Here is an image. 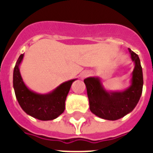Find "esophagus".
Returning a JSON list of instances; mask_svg holds the SVG:
<instances>
[{
  "label": "esophagus",
  "instance_id": "1",
  "mask_svg": "<svg viewBox=\"0 0 153 153\" xmlns=\"http://www.w3.org/2000/svg\"><path fill=\"white\" fill-rule=\"evenodd\" d=\"M89 75H90V72L88 71H83L82 72H81V74H79V76H80L82 79H85L86 77H88Z\"/></svg>",
  "mask_w": 153,
  "mask_h": 153
}]
</instances>
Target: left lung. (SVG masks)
<instances>
[{
    "mask_svg": "<svg viewBox=\"0 0 153 153\" xmlns=\"http://www.w3.org/2000/svg\"><path fill=\"white\" fill-rule=\"evenodd\" d=\"M131 59L134 62L131 85L123 91H108L104 88L98 77L84 79L90 109L102 119L115 121L123 117L133 110L140 100L143 89V72L140 59L128 48Z\"/></svg>",
    "mask_w": 153,
    "mask_h": 153,
    "instance_id": "1",
    "label": "left lung"
}]
</instances>
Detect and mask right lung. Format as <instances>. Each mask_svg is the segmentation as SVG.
Here are the masks:
<instances>
[{"instance_id":"add662e5","label":"right lung","mask_w":153,"mask_h":153,"mask_svg":"<svg viewBox=\"0 0 153 153\" xmlns=\"http://www.w3.org/2000/svg\"><path fill=\"white\" fill-rule=\"evenodd\" d=\"M24 54L16 61L13 71V88L20 107L27 114L40 121H50L57 118L65 109V102L73 82L71 79L48 94H38L27 88L20 72Z\"/></svg>"}]
</instances>
